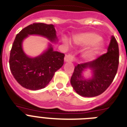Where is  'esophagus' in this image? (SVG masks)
I'll return each instance as SVG.
<instances>
[{
	"label": "esophagus",
	"mask_w": 127,
	"mask_h": 127,
	"mask_svg": "<svg viewBox=\"0 0 127 127\" xmlns=\"http://www.w3.org/2000/svg\"><path fill=\"white\" fill-rule=\"evenodd\" d=\"M74 55H66L65 57H64V61L66 62H72L74 60Z\"/></svg>",
	"instance_id": "esophagus-1"
}]
</instances>
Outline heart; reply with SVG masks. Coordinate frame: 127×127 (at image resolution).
Returning a JSON list of instances; mask_svg holds the SVG:
<instances>
[{"mask_svg":"<svg viewBox=\"0 0 127 127\" xmlns=\"http://www.w3.org/2000/svg\"><path fill=\"white\" fill-rule=\"evenodd\" d=\"M74 41L77 45H94L97 43H99L101 39L99 35L95 33H85L76 35L74 37ZM101 45H97L93 49L86 52L85 55L88 57H92L94 55L98 53L100 50Z\"/></svg>","mask_w":127,"mask_h":127,"instance_id":"b5f03b06","label":"heart"}]
</instances>
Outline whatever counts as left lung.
<instances>
[{
    "label": "left lung",
    "mask_w": 127,
    "mask_h": 127,
    "mask_svg": "<svg viewBox=\"0 0 127 127\" xmlns=\"http://www.w3.org/2000/svg\"><path fill=\"white\" fill-rule=\"evenodd\" d=\"M119 59L118 43L112 35L106 53L93 61L76 66L70 79L74 90L84 97H95L101 94L115 78L118 69ZM86 67H90L93 71V78L90 80H84L81 76Z\"/></svg>",
    "instance_id": "left-lung-1"
}]
</instances>
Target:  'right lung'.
Returning <instances> with one entry per match:
<instances>
[{"mask_svg":"<svg viewBox=\"0 0 127 127\" xmlns=\"http://www.w3.org/2000/svg\"><path fill=\"white\" fill-rule=\"evenodd\" d=\"M40 35L51 41L57 39L55 29L52 24L33 23L16 35L11 49L9 65L11 72L18 82L31 90L44 88L49 83L54 74L64 64V54L55 51L51 45L37 57L26 55L22 47V41L28 35Z\"/></svg>","mask_w":127,"mask_h":127,"instance_id":"right-lung-1","label":"right lung"}]
</instances>
